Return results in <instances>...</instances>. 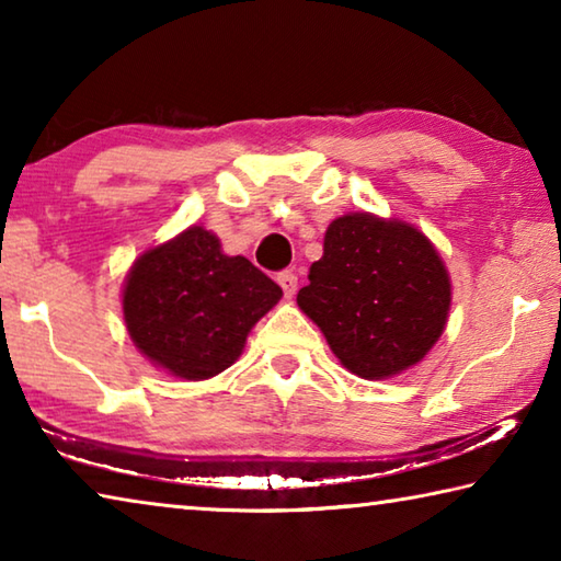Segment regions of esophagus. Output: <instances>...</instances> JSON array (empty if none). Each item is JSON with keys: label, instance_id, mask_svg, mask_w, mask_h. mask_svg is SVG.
<instances>
[{"label": "esophagus", "instance_id": "1", "mask_svg": "<svg viewBox=\"0 0 561 561\" xmlns=\"http://www.w3.org/2000/svg\"><path fill=\"white\" fill-rule=\"evenodd\" d=\"M277 282H279V287L284 289V294H287V297H291V294L297 291V274H294L291 270L279 272L277 274Z\"/></svg>", "mask_w": 561, "mask_h": 561}]
</instances>
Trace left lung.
<instances>
[{"mask_svg":"<svg viewBox=\"0 0 561 561\" xmlns=\"http://www.w3.org/2000/svg\"><path fill=\"white\" fill-rule=\"evenodd\" d=\"M297 304L351 374L386 378L417 364L445 329L450 282L423 232L354 213L329 225Z\"/></svg>","mask_w":561,"mask_h":561,"instance_id":"obj_1","label":"left lung"}]
</instances>
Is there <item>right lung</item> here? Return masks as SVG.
I'll return each instance as SVG.
<instances>
[{
	"mask_svg": "<svg viewBox=\"0 0 561 561\" xmlns=\"http://www.w3.org/2000/svg\"><path fill=\"white\" fill-rule=\"evenodd\" d=\"M279 297V284L250 260L227 257L213 232L190 227L133 264L123 317L153 364L203 381L234 364L250 329Z\"/></svg>",
	"mask_w": 561,
	"mask_h": 561,
	"instance_id": "1",
	"label": "right lung"
}]
</instances>
